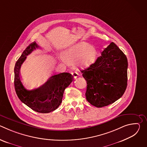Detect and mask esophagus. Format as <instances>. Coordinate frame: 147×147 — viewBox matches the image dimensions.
Masks as SVG:
<instances>
[{
    "instance_id": "1",
    "label": "esophagus",
    "mask_w": 147,
    "mask_h": 147,
    "mask_svg": "<svg viewBox=\"0 0 147 147\" xmlns=\"http://www.w3.org/2000/svg\"><path fill=\"white\" fill-rule=\"evenodd\" d=\"M72 76H73V78H77V77H78V73H77V72L74 71V72H73V73H72Z\"/></svg>"
}]
</instances>
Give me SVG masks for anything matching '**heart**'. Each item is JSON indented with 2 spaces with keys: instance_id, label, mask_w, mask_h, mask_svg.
<instances>
[{
  "instance_id": "1",
  "label": "heart",
  "mask_w": 147,
  "mask_h": 147,
  "mask_svg": "<svg viewBox=\"0 0 147 147\" xmlns=\"http://www.w3.org/2000/svg\"><path fill=\"white\" fill-rule=\"evenodd\" d=\"M96 49L84 42L74 44L66 48L62 53L59 60L63 63L73 64L78 60L82 68H87L93 65L96 59Z\"/></svg>"
}]
</instances>
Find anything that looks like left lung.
Masks as SVG:
<instances>
[{
  "label": "left lung",
  "mask_w": 147,
  "mask_h": 147,
  "mask_svg": "<svg viewBox=\"0 0 147 147\" xmlns=\"http://www.w3.org/2000/svg\"><path fill=\"white\" fill-rule=\"evenodd\" d=\"M127 67L126 56L111 42L93 65L81 71L87 83V101L102 108L120 98L127 88Z\"/></svg>",
  "instance_id": "8db88e82"
}]
</instances>
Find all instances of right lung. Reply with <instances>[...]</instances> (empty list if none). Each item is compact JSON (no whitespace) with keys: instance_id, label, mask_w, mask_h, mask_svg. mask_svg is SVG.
Segmentation results:
<instances>
[{"instance_id":"add662e5","label":"right lung","mask_w":147,"mask_h":147,"mask_svg":"<svg viewBox=\"0 0 147 147\" xmlns=\"http://www.w3.org/2000/svg\"><path fill=\"white\" fill-rule=\"evenodd\" d=\"M39 47L35 42L30 44L16 61L14 67V87L16 94L23 103L38 113H47L56 109L62 102L65 90L73 78L69 73L54 75L38 88L28 90L21 81L20 70L27 56Z\"/></svg>"}]
</instances>
